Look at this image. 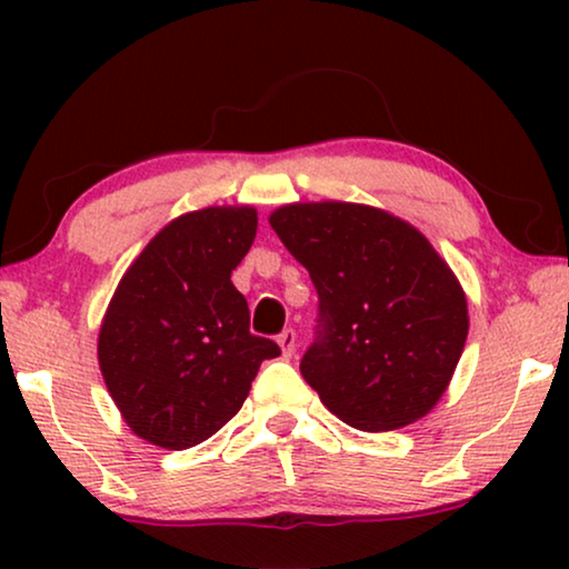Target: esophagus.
Here are the masks:
<instances>
[{"label":"esophagus","mask_w":569,"mask_h":569,"mask_svg":"<svg viewBox=\"0 0 569 569\" xmlns=\"http://www.w3.org/2000/svg\"><path fill=\"white\" fill-rule=\"evenodd\" d=\"M277 345L282 347V355L284 357H292L295 355V345H298V333H295V329H284L277 337Z\"/></svg>","instance_id":"obj_1"}]
</instances>
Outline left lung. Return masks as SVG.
<instances>
[{"mask_svg": "<svg viewBox=\"0 0 569 569\" xmlns=\"http://www.w3.org/2000/svg\"><path fill=\"white\" fill-rule=\"evenodd\" d=\"M269 224L318 292L300 372L341 422L399 430L430 411L461 360L469 308L422 232L368 204H284Z\"/></svg>", "mask_w": 569, "mask_h": 569, "instance_id": "left-lung-1", "label": "left lung"}]
</instances>
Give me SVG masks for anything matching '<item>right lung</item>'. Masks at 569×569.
Instances as JSON below:
<instances>
[{
    "instance_id": "1",
    "label": "right lung",
    "mask_w": 569,
    "mask_h": 569,
    "mask_svg": "<svg viewBox=\"0 0 569 569\" xmlns=\"http://www.w3.org/2000/svg\"><path fill=\"white\" fill-rule=\"evenodd\" d=\"M259 228L253 207H207L168 222L121 277L100 323L98 362L134 435L168 450L199 446L243 407L263 360L230 282Z\"/></svg>"
}]
</instances>
